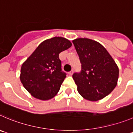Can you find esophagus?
I'll use <instances>...</instances> for the list:
<instances>
[{
	"mask_svg": "<svg viewBox=\"0 0 133 133\" xmlns=\"http://www.w3.org/2000/svg\"><path fill=\"white\" fill-rule=\"evenodd\" d=\"M73 73H74V71L71 70V71H69V72L68 73V74H69V75H72Z\"/></svg>",
	"mask_w": 133,
	"mask_h": 133,
	"instance_id": "esophagus-1",
	"label": "esophagus"
}]
</instances>
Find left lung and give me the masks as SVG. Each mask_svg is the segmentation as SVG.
Listing matches in <instances>:
<instances>
[{"mask_svg":"<svg viewBox=\"0 0 133 133\" xmlns=\"http://www.w3.org/2000/svg\"><path fill=\"white\" fill-rule=\"evenodd\" d=\"M81 64V70L73 74L78 92L84 98L97 101L113 91L117 83L119 69L106 49L87 38L73 41Z\"/></svg>","mask_w":133,"mask_h":133,"instance_id":"8db88e82","label":"left lung"}]
</instances>
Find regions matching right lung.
Masks as SVG:
<instances>
[{"mask_svg": "<svg viewBox=\"0 0 133 133\" xmlns=\"http://www.w3.org/2000/svg\"><path fill=\"white\" fill-rule=\"evenodd\" d=\"M71 46V43L63 37L47 39L22 64L21 82L33 97L49 100L58 92L66 77L62 69L59 54Z\"/></svg>", "mask_w": 133, "mask_h": 133, "instance_id": "add662e5", "label": "right lung"}]
</instances>
